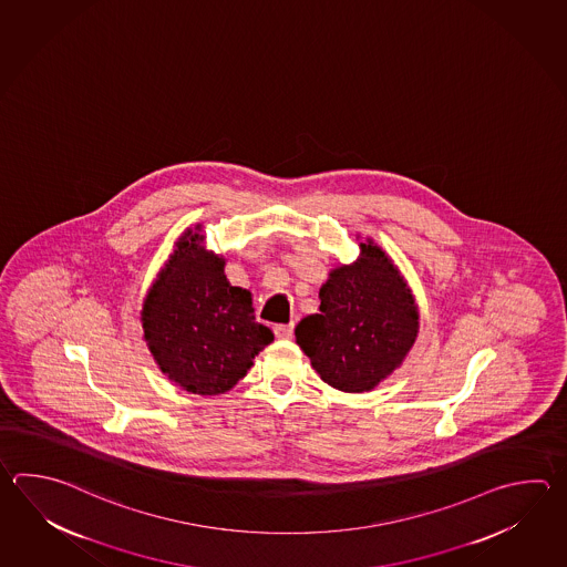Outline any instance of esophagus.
Returning <instances> with one entry per match:
<instances>
[{"label":"esophagus","mask_w":567,"mask_h":567,"mask_svg":"<svg viewBox=\"0 0 567 567\" xmlns=\"http://www.w3.org/2000/svg\"><path fill=\"white\" fill-rule=\"evenodd\" d=\"M272 329H275V336H277L278 339H290V337H292V329H295V324H275Z\"/></svg>","instance_id":"1"}]
</instances>
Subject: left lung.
<instances>
[{"mask_svg":"<svg viewBox=\"0 0 567 567\" xmlns=\"http://www.w3.org/2000/svg\"><path fill=\"white\" fill-rule=\"evenodd\" d=\"M321 307L295 336L321 380L341 392H370L402 361L417 333V307L382 248L361 244L355 265L336 268Z\"/></svg>","mask_w":567,"mask_h":567,"instance_id":"8db88e82","label":"left lung"}]
</instances>
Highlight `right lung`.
Segmentation results:
<instances>
[{"mask_svg":"<svg viewBox=\"0 0 567 567\" xmlns=\"http://www.w3.org/2000/svg\"><path fill=\"white\" fill-rule=\"evenodd\" d=\"M185 234L143 305L145 341L163 373L199 395L228 392L275 336L256 323L250 290L231 287L224 258Z\"/></svg>","mask_w":567,"mask_h":567,"instance_id":"add662e5","label":"right lung"}]
</instances>
